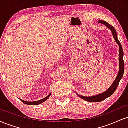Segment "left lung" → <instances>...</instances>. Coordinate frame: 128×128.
<instances>
[{
    "instance_id": "8db88e82",
    "label": "left lung",
    "mask_w": 128,
    "mask_h": 128,
    "mask_svg": "<svg viewBox=\"0 0 128 128\" xmlns=\"http://www.w3.org/2000/svg\"><path fill=\"white\" fill-rule=\"evenodd\" d=\"M98 22L100 23H102V24H105V26H107V27L111 30L114 40H115L116 42H117V43L118 44V46H119V72H118V75H117V78H116V80H114V82H113L112 84L111 85V86L108 89V90H106L105 92H103L102 94H100L96 95V96L92 97H85L78 94L80 98H81L82 99L90 102H100V101L104 100H105L106 98L111 96V95L114 93V92H115L116 90L117 89V86H118V84H119L120 79H121L123 77V73H124V61H123V51L122 47V44H120V42L118 41V38H117V33H116L115 29H114V27L111 26V24H109L108 23H107L106 22L104 21V20H99Z\"/></svg>"
}]
</instances>
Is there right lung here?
Here are the masks:
<instances>
[{"label": "right lung", "instance_id": "1", "mask_svg": "<svg viewBox=\"0 0 128 128\" xmlns=\"http://www.w3.org/2000/svg\"><path fill=\"white\" fill-rule=\"evenodd\" d=\"M50 94L48 95V96L46 97L45 98H44V99H41L40 100H38V101H34V102H26V101H24L23 100H22H22V102H23L24 104H27V105H38V104H42V103L44 102V101L46 100L47 99L49 98V97L50 96Z\"/></svg>", "mask_w": 128, "mask_h": 128}]
</instances>
